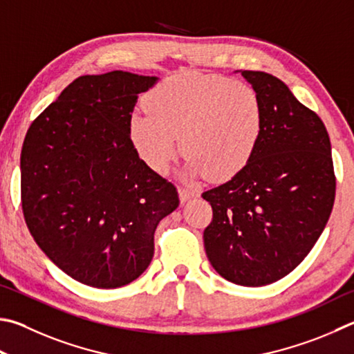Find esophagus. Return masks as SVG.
I'll return each mask as SVG.
<instances>
[{"label": "esophagus", "mask_w": 354, "mask_h": 354, "mask_svg": "<svg viewBox=\"0 0 354 354\" xmlns=\"http://www.w3.org/2000/svg\"><path fill=\"white\" fill-rule=\"evenodd\" d=\"M194 196H196V192L192 190L190 187H179V198H181V203L189 201Z\"/></svg>", "instance_id": "obj_1"}]
</instances>
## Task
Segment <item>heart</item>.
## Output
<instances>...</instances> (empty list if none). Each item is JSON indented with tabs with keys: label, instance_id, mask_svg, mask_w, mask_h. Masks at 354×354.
Segmentation results:
<instances>
[{
	"label": "heart",
	"instance_id": "heart-1",
	"mask_svg": "<svg viewBox=\"0 0 354 354\" xmlns=\"http://www.w3.org/2000/svg\"><path fill=\"white\" fill-rule=\"evenodd\" d=\"M133 114L130 138L139 158L164 173L183 149L194 175L230 179L252 160L265 130V110L254 88L220 74L181 73L145 97Z\"/></svg>",
	"mask_w": 354,
	"mask_h": 354
}]
</instances>
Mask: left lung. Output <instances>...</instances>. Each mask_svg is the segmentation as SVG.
Returning a JSON list of instances; mask_svg holds the SVG:
<instances>
[{
    "instance_id": "8db88e82",
    "label": "left lung",
    "mask_w": 354,
    "mask_h": 354,
    "mask_svg": "<svg viewBox=\"0 0 354 354\" xmlns=\"http://www.w3.org/2000/svg\"><path fill=\"white\" fill-rule=\"evenodd\" d=\"M259 94L265 130L252 160L230 181L204 192L210 265L229 281L265 286L310 254L331 215L334 176L328 131L277 77L241 71Z\"/></svg>"
}]
</instances>
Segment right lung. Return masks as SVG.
Here are the masks:
<instances>
[{
	"instance_id": "obj_1",
	"label": "right lung",
	"mask_w": 354,
	"mask_h": 354,
	"mask_svg": "<svg viewBox=\"0 0 354 354\" xmlns=\"http://www.w3.org/2000/svg\"><path fill=\"white\" fill-rule=\"evenodd\" d=\"M158 77L82 75L32 122L21 149V207L30 235L69 277L120 288L149 268L175 185L139 158L130 120Z\"/></svg>"
}]
</instances>
